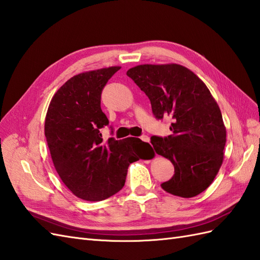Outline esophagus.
<instances>
[{
	"label": "esophagus",
	"instance_id": "1",
	"mask_svg": "<svg viewBox=\"0 0 260 260\" xmlns=\"http://www.w3.org/2000/svg\"><path fill=\"white\" fill-rule=\"evenodd\" d=\"M140 139H141L142 141H144V142H149V141H150V138H149L148 136H144V135H143V136H141V137H140Z\"/></svg>",
	"mask_w": 260,
	"mask_h": 260
}]
</instances>
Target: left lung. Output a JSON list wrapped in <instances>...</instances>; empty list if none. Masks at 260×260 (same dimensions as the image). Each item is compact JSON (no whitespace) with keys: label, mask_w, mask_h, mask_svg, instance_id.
Segmentation results:
<instances>
[{"label":"left lung","mask_w":260,"mask_h":260,"mask_svg":"<svg viewBox=\"0 0 260 260\" xmlns=\"http://www.w3.org/2000/svg\"><path fill=\"white\" fill-rule=\"evenodd\" d=\"M126 75L150 99L157 120L170 118L168 137H151L159 155L174 166L164 191L193 198L212 184L223 163L226 129L219 107L193 72L176 64L139 65Z\"/></svg>","instance_id":"8db88e82"}]
</instances>
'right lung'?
I'll return each instance as SVG.
<instances>
[{
    "mask_svg": "<svg viewBox=\"0 0 260 260\" xmlns=\"http://www.w3.org/2000/svg\"><path fill=\"white\" fill-rule=\"evenodd\" d=\"M119 69L74 76L57 90L47 110L45 137L54 167L72 193L85 201H103L118 193L130 163L152 157L145 151L151 150L150 144L138 138L103 141L100 129L109 120L101 110V92Z\"/></svg>",
    "mask_w": 260,
    "mask_h": 260,
    "instance_id": "right-lung-1",
    "label": "right lung"
}]
</instances>
